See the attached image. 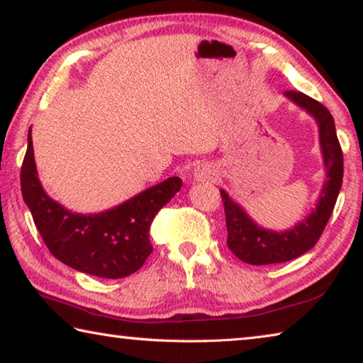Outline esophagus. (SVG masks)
I'll use <instances>...</instances> for the list:
<instances>
[{"label": "esophagus", "instance_id": "obj_1", "mask_svg": "<svg viewBox=\"0 0 363 363\" xmlns=\"http://www.w3.org/2000/svg\"><path fill=\"white\" fill-rule=\"evenodd\" d=\"M193 177L196 182H213L215 177H217V170H215L212 164L201 162L196 165Z\"/></svg>", "mask_w": 363, "mask_h": 363}]
</instances>
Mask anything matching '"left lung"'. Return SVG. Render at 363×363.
I'll list each match as a JSON object with an SVG mask.
<instances>
[{"mask_svg":"<svg viewBox=\"0 0 363 363\" xmlns=\"http://www.w3.org/2000/svg\"><path fill=\"white\" fill-rule=\"evenodd\" d=\"M285 97L306 110L317 121L327 182L314 211L294 228L281 233L258 226L225 189H220L225 206L228 247L239 259L249 264L290 262L313 249L325 230L342 185V151L336 137L333 116L322 104L303 92L287 91Z\"/></svg>","mask_w":363,"mask_h":363,"instance_id":"8db88e82","label":"left lung"}]
</instances>
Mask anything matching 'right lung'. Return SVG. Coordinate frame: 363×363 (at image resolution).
Listing matches in <instances>:
<instances>
[{
    "label": "right lung",
    "instance_id": "obj_1",
    "mask_svg": "<svg viewBox=\"0 0 363 363\" xmlns=\"http://www.w3.org/2000/svg\"><path fill=\"white\" fill-rule=\"evenodd\" d=\"M21 185L36 230L59 262L91 276L121 279L138 271L150 257V226L156 213L180 191L182 180L170 177L106 212L73 213L43 189L30 129Z\"/></svg>",
    "mask_w": 363,
    "mask_h": 363
}]
</instances>
